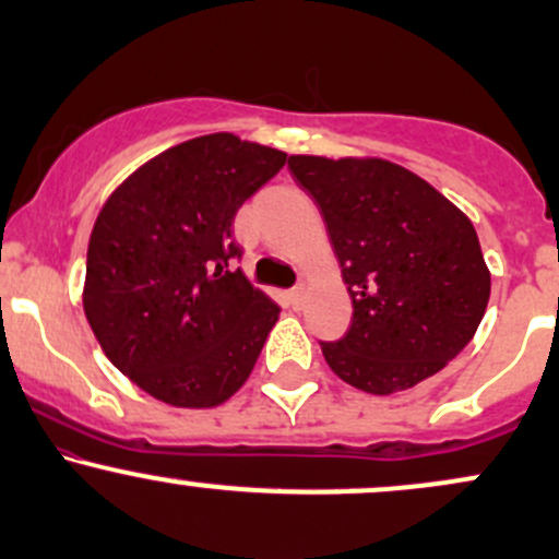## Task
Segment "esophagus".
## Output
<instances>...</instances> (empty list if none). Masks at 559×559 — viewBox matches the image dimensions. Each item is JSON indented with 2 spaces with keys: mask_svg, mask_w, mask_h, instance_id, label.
<instances>
[{
  "mask_svg": "<svg viewBox=\"0 0 559 559\" xmlns=\"http://www.w3.org/2000/svg\"><path fill=\"white\" fill-rule=\"evenodd\" d=\"M288 299H292V305H294V307H299L301 301H305V286L292 288V292H288Z\"/></svg>",
  "mask_w": 559,
  "mask_h": 559,
  "instance_id": "1",
  "label": "esophagus"
}]
</instances>
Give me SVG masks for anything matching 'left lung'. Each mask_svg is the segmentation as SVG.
Wrapping results in <instances>:
<instances>
[{"mask_svg": "<svg viewBox=\"0 0 559 559\" xmlns=\"http://www.w3.org/2000/svg\"><path fill=\"white\" fill-rule=\"evenodd\" d=\"M288 170L318 202L355 310L344 338L320 342L329 368L378 396L439 373L476 336L491 294L467 215L381 157L292 155Z\"/></svg>", "mask_w": 559, "mask_h": 559, "instance_id": "1", "label": "left lung"}]
</instances>
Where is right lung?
Wrapping results in <instances>:
<instances>
[{
  "instance_id": "right-lung-1",
  "label": "right lung",
  "mask_w": 559,
  "mask_h": 559,
  "mask_svg": "<svg viewBox=\"0 0 559 559\" xmlns=\"http://www.w3.org/2000/svg\"><path fill=\"white\" fill-rule=\"evenodd\" d=\"M286 152L210 133L159 152L112 191L86 254L83 312L102 352L173 407L243 386L278 305L234 267V217Z\"/></svg>"
}]
</instances>
